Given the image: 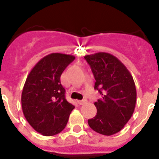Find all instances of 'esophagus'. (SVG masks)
Listing matches in <instances>:
<instances>
[{"label": "esophagus", "instance_id": "34e87169", "mask_svg": "<svg viewBox=\"0 0 159 159\" xmlns=\"http://www.w3.org/2000/svg\"><path fill=\"white\" fill-rule=\"evenodd\" d=\"M85 102H86V101H85V100H81V101H78V104H80V105H81V104H84Z\"/></svg>", "mask_w": 159, "mask_h": 159}]
</instances>
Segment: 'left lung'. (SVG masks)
<instances>
[{
	"label": "left lung",
	"instance_id": "left-lung-1",
	"mask_svg": "<svg viewBox=\"0 0 159 159\" xmlns=\"http://www.w3.org/2000/svg\"><path fill=\"white\" fill-rule=\"evenodd\" d=\"M96 82L94 89L101 94L94 103L97 115L88 120L96 132L111 135L119 132L128 122L136 103V89L127 67L109 53L85 55Z\"/></svg>",
	"mask_w": 159,
	"mask_h": 159
}]
</instances>
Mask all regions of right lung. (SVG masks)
Here are the masks:
<instances>
[{"label": "right lung", "mask_w": 159, "mask_h": 159, "mask_svg": "<svg viewBox=\"0 0 159 159\" xmlns=\"http://www.w3.org/2000/svg\"><path fill=\"white\" fill-rule=\"evenodd\" d=\"M75 57L52 53L41 58L27 77L21 95L28 124L44 136L60 133L66 126L74 106L65 98L60 77Z\"/></svg>", "instance_id": "right-lung-1"}]
</instances>
